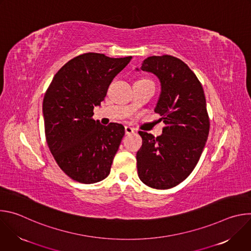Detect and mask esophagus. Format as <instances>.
<instances>
[{"mask_svg":"<svg viewBox=\"0 0 251 251\" xmlns=\"http://www.w3.org/2000/svg\"><path fill=\"white\" fill-rule=\"evenodd\" d=\"M135 132V129L130 127V126H125V133L126 135H130V134H133Z\"/></svg>","mask_w":251,"mask_h":251,"instance_id":"34e87169","label":"esophagus"}]
</instances>
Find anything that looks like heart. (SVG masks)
<instances>
[{"instance_id":"b5f03b06","label":"heart","mask_w":251,"mask_h":251,"mask_svg":"<svg viewBox=\"0 0 251 251\" xmlns=\"http://www.w3.org/2000/svg\"><path fill=\"white\" fill-rule=\"evenodd\" d=\"M142 80H143V79H142Z\"/></svg>"}]
</instances>
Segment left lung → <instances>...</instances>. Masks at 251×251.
I'll return each instance as SVG.
<instances>
[{
  "instance_id": "8db88e82",
  "label": "left lung",
  "mask_w": 251,
  "mask_h": 251,
  "mask_svg": "<svg viewBox=\"0 0 251 251\" xmlns=\"http://www.w3.org/2000/svg\"><path fill=\"white\" fill-rule=\"evenodd\" d=\"M137 71L153 74L161 93L155 107L166 124L162 135L139 131L142 147L137 152L140 180L153 189L176 187L197 166L209 132L202 86L190 67L172 55L149 56Z\"/></svg>"
}]
</instances>
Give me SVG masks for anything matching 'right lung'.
Wrapping results in <instances>:
<instances>
[{
	"label": "right lung",
	"mask_w": 251,
	"mask_h": 251,
	"mask_svg": "<svg viewBox=\"0 0 251 251\" xmlns=\"http://www.w3.org/2000/svg\"><path fill=\"white\" fill-rule=\"evenodd\" d=\"M131 59L95 52L78 55L57 71L46 92L43 114L48 145L59 168L75 181L94 184L110 174L124 126L101 125L92 119L93 108Z\"/></svg>",
	"instance_id": "right-lung-1"
}]
</instances>
